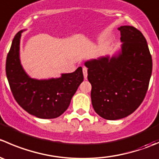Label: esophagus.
I'll list each match as a JSON object with an SVG mask.
<instances>
[{"label":"esophagus","instance_id":"34e87169","mask_svg":"<svg viewBox=\"0 0 159 159\" xmlns=\"http://www.w3.org/2000/svg\"><path fill=\"white\" fill-rule=\"evenodd\" d=\"M83 74H84V79H86L88 77V69H87V68H85V67H84V68H83Z\"/></svg>","mask_w":159,"mask_h":159}]
</instances>
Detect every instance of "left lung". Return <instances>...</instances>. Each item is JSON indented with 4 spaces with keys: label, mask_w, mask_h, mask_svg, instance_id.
I'll return each mask as SVG.
<instances>
[{
    "label": "left lung",
    "mask_w": 159,
    "mask_h": 159,
    "mask_svg": "<svg viewBox=\"0 0 159 159\" xmlns=\"http://www.w3.org/2000/svg\"><path fill=\"white\" fill-rule=\"evenodd\" d=\"M121 51L113 57L87 61L91 103L107 120L125 118L143 102L152 71L146 39L132 26H121Z\"/></svg>",
    "instance_id": "8db88e82"
}]
</instances>
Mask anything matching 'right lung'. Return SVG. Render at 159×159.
Returning <instances> with one entry per match:
<instances>
[{
  "label": "right lung",
  "instance_id": "right-lung-1",
  "mask_svg": "<svg viewBox=\"0 0 159 159\" xmlns=\"http://www.w3.org/2000/svg\"><path fill=\"white\" fill-rule=\"evenodd\" d=\"M24 30L16 34L6 60V75L16 102L39 118H55L68 109L72 97L84 80L82 68L58 78H30L20 61V41Z\"/></svg>",
  "mask_w": 159,
  "mask_h": 159
}]
</instances>
